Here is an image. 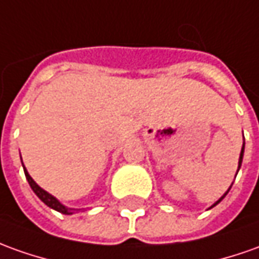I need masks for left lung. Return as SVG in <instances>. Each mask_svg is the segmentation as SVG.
I'll use <instances>...</instances> for the list:
<instances>
[{
  "mask_svg": "<svg viewBox=\"0 0 259 259\" xmlns=\"http://www.w3.org/2000/svg\"><path fill=\"white\" fill-rule=\"evenodd\" d=\"M242 155H244V145H242V149H241V153H240V160H238V169H240V166H241V162H242ZM237 172H238V170H237ZM231 186H233V185H231ZM231 186H230V189H231ZM230 189H228V190H230ZM228 190L227 192H226V193H224V196H223L222 199H220V200L219 201H215L214 204H213V206H211V207H214L215 204H219V203H220V201L223 200V199H224V197H226V194L228 193Z\"/></svg>",
  "mask_w": 259,
  "mask_h": 259,
  "instance_id": "8db88e82",
  "label": "left lung"
}]
</instances>
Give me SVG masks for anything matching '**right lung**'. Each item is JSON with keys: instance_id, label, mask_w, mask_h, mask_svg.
Masks as SVG:
<instances>
[{"instance_id": "1", "label": "right lung", "mask_w": 259, "mask_h": 259, "mask_svg": "<svg viewBox=\"0 0 259 259\" xmlns=\"http://www.w3.org/2000/svg\"><path fill=\"white\" fill-rule=\"evenodd\" d=\"M24 172H25V176H26V181H28V183H29V186L32 187V190L35 192V194H36L40 200L44 201L46 206H49V207L53 208V210H56V211H59V213H62V214H72L73 211H74V208H67L66 206H63L60 201L56 200L52 194H49L48 192H45L42 187L37 186L36 183H35V181H33L31 176H29L28 170H26L25 167H24Z\"/></svg>"}]
</instances>
